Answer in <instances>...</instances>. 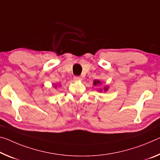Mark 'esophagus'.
<instances>
[{"instance_id": "esophagus-1", "label": "esophagus", "mask_w": 160, "mask_h": 160, "mask_svg": "<svg viewBox=\"0 0 160 160\" xmlns=\"http://www.w3.org/2000/svg\"><path fill=\"white\" fill-rule=\"evenodd\" d=\"M73 79H74L75 81H80L82 78H81V77H79V76H75V77L73 78Z\"/></svg>"}]
</instances>
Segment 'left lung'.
Returning a JSON list of instances; mask_svg holds the SVG:
<instances>
[{
    "instance_id": "8db88e82",
    "label": "left lung",
    "mask_w": 160,
    "mask_h": 160,
    "mask_svg": "<svg viewBox=\"0 0 160 160\" xmlns=\"http://www.w3.org/2000/svg\"><path fill=\"white\" fill-rule=\"evenodd\" d=\"M102 84V82H101V81H100L99 80H94L93 81V85L94 86H98V87H99V85H101ZM109 89V86L108 85H105L104 86L103 89H102V88H99V89H98V92H102V91L104 90V92H107V91Z\"/></svg>"
}]
</instances>
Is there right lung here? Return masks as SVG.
Here are the masks:
<instances>
[{
  "label": "right lung",
  "instance_id": "obj_1",
  "mask_svg": "<svg viewBox=\"0 0 160 160\" xmlns=\"http://www.w3.org/2000/svg\"><path fill=\"white\" fill-rule=\"evenodd\" d=\"M58 87V85L57 84H54V88H56Z\"/></svg>",
  "mask_w": 160,
  "mask_h": 160
}]
</instances>
